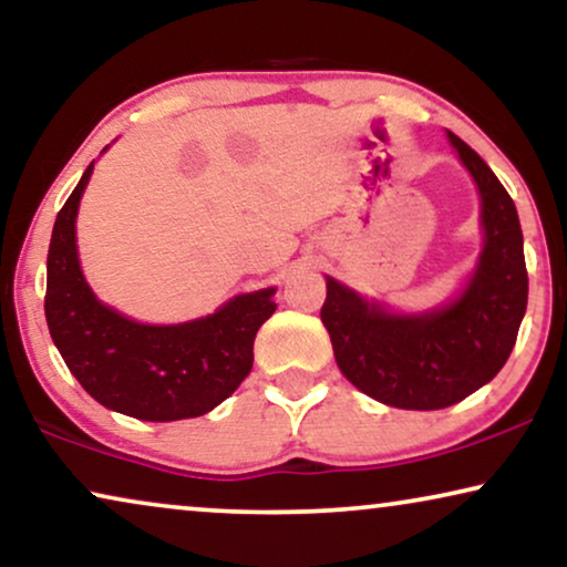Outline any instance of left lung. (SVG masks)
<instances>
[{
  "label": "left lung",
  "instance_id": "8db88e82",
  "mask_svg": "<svg viewBox=\"0 0 567 567\" xmlns=\"http://www.w3.org/2000/svg\"><path fill=\"white\" fill-rule=\"evenodd\" d=\"M483 198L485 247L454 305L421 317L382 312L328 278L320 309L332 353L348 382L384 405L441 410L503 369L526 312L529 276L514 200L485 159L449 131Z\"/></svg>",
  "mask_w": 567,
  "mask_h": 567
}]
</instances>
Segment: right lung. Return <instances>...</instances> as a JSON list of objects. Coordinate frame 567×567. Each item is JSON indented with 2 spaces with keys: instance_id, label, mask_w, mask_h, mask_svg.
<instances>
[{
  "instance_id": "obj_1",
  "label": "right lung",
  "mask_w": 567,
  "mask_h": 567,
  "mask_svg": "<svg viewBox=\"0 0 567 567\" xmlns=\"http://www.w3.org/2000/svg\"><path fill=\"white\" fill-rule=\"evenodd\" d=\"M92 162L53 224L45 322L61 359L100 405L138 421H183L214 410L252 369L258 328L276 289L245 293L183 324H142L100 305L76 260L74 221Z\"/></svg>"
}]
</instances>
